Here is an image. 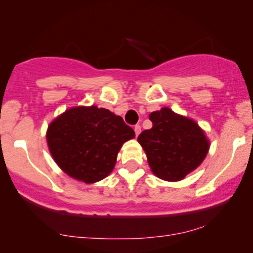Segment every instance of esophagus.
Wrapping results in <instances>:
<instances>
[{
  "label": "esophagus",
  "instance_id": "obj_1",
  "mask_svg": "<svg viewBox=\"0 0 253 253\" xmlns=\"http://www.w3.org/2000/svg\"><path fill=\"white\" fill-rule=\"evenodd\" d=\"M140 131H141L140 126H134V133H136V136H138V134L140 133Z\"/></svg>",
  "mask_w": 253,
  "mask_h": 253
}]
</instances>
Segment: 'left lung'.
<instances>
[{
    "label": "left lung",
    "mask_w": 253,
    "mask_h": 253,
    "mask_svg": "<svg viewBox=\"0 0 253 253\" xmlns=\"http://www.w3.org/2000/svg\"><path fill=\"white\" fill-rule=\"evenodd\" d=\"M153 126L138 136L148 165L157 177L177 182L202 165L210 140L196 121L168 107L150 114Z\"/></svg>",
    "instance_id": "1"
}]
</instances>
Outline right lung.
I'll list each match as a JSON object with an SVG mask.
<instances>
[{"mask_svg":"<svg viewBox=\"0 0 253 253\" xmlns=\"http://www.w3.org/2000/svg\"><path fill=\"white\" fill-rule=\"evenodd\" d=\"M134 131L121 116L96 106L65 110L48 126V148L58 167L86 184L106 178L115 167L117 154Z\"/></svg>","mask_w":253,"mask_h":253,"instance_id":"add662e5","label":"right lung"}]
</instances>
